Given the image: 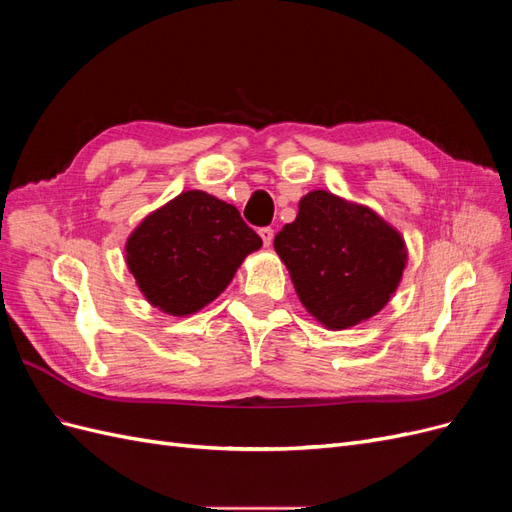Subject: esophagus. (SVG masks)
Instances as JSON below:
<instances>
[{
	"instance_id": "obj_1",
	"label": "esophagus",
	"mask_w": 512,
	"mask_h": 512,
	"mask_svg": "<svg viewBox=\"0 0 512 512\" xmlns=\"http://www.w3.org/2000/svg\"><path fill=\"white\" fill-rule=\"evenodd\" d=\"M260 237H262V243H265L267 247L273 243V228H260Z\"/></svg>"
}]
</instances>
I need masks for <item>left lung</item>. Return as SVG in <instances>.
<instances>
[{
  "mask_svg": "<svg viewBox=\"0 0 512 512\" xmlns=\"http://www.w3.org/2000/svg\"><path fill=\"white\" fill-rule=\"evenodd\" d=\"M273 247L307 312L331 331L376 316L408 260L404 239L376 211L324 190L301 198Z\"/></svg>",
  "mask_w": 512,
  "mask_h": 512,
  "instance_id": "8db88e82",
  "label": "left lung"
}]
</instances>
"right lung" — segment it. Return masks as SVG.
<instances>
[{"label":"right lung","mask_w":512,"mask_h":512,"mask_svg":"<svg viewBox=\"0 0 512 512\" xmlns=\"http://www.w3.org/2000/svg\"><path fill=\"white\" fill-rule=\"evenodd\" d=\"M260 245L237 207L190 190L136 226L126 243V262L153 307L188 316L218 297Z\"/></svg>","instance_id":"obj_1"}]
</instances>
